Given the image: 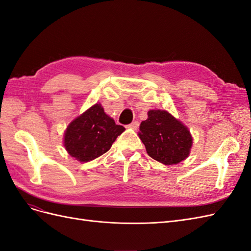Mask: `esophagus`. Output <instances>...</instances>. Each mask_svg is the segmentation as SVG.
Here are the masks:
<instances>
[{
  "instance_id": "obj_1",
  "label": "esophagus",
  "mask_w": 251,
  "mask_h": 251,
  "mask_svg": "<svg viewBox=\"0 0 251 251\" xmlns=\"http://www.w3.org/2000/svg\"><path fill=\"white\" fill-rule=\"evenodd\" d=\"M128 127L133 128V130H137V128L139 127V123H138V121H133V123L130 126H128Z\"/></svg>"
}]
</instances>
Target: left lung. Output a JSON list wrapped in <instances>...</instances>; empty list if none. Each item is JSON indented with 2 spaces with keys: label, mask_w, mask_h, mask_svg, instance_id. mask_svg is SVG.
I'll list each match as a JSON object with an SVG mask.
<instances>
[{
  "label": "left lung",
  "mask_w": 251,
  "mask_h": 251,
  "mask_svg": "<svg viewBox=\"0 0 251 251\" xmlns=\"http://www.w3.org/2000/svg\"><path fill=\"white\" fill-rule=\"evenodd\" d=\"M138 136L148 155L165 165L185 160L193 147L188 127L165 110H150L148 119L140 124Z\"/></svg>",
  "instance_id": "obj_1"
}]
</instances>
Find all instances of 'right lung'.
Instances as JSON below:
<instances>
[{
	"label": "right lung",
	"instance_id": "obj_1",
	"mask_svg": "<svg viewBox=\"0 0 251 251\" xmlns=\"http://www.w3.org/2000/svg\"><path fill=\"white\" fill-rule=\"evenodd\" d=\"M125 130L97 102L68 125L64 134V147L76 160L89 162L107 153Z\"/></svg>",
	"mask_w": 251,
	"mask_h": 251
}]
</instances>
